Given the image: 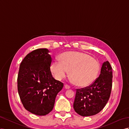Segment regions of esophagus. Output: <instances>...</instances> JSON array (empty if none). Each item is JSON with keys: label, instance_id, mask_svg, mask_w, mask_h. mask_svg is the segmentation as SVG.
I'll return each instance as SVG.
<instances>
[{"label": "esophagus", "instance_id": "34e87169", "mask_svg": "<svg viewBox=\"0 0 129 129\" xmlns=\"http://www.w3.org/2000/svg\"><path fill=\"white\" fill-rule=\"evenodd\" d=\"M65 88L67 89H69L70 88V87L69 86V85H68V84H65Z\"/></svg>", "mask_w": 129, "mask_h": 129}]
</instances>
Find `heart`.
Here are the masks:
<instances>
[{
  "label": "heart",
  "instance_id": "1",
  "mask_svg": "<svg viewBox=\"0 0 129 129\" xmlns=\"http://www.w3.org/2000/svg\"><path fill=\"white\" fill-rule=\"evenodd\" d=\"M60 61L54 60L51 70L59 80L69 75L72 82L78 86L90 84L96 78L100 69L99 62L85 53L79 52H67L59 57Z\"/></svg>",
  "mask_w": 129,
  "mask_h": 129
}]
</instances>
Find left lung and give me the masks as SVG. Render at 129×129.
<instances>
[{
  "instance_id": "8db88e82",
  "label": "left lung",
  "mask_w": 129,
  "mask_h": 129,
  "mask_svg": "<svg viewBox=\"0 0 129 129\" xmlns=\"http://www.w3.org/2000/svg\"><path fill=\"white\" fill-rule=\"evenodd\" d=\"M112 68L108 61L104 62L100 75L91 85L77 89L74 108L83 117L99 113L106 105L110 97L112 87Z\"/></svg>"
}]
</instances>
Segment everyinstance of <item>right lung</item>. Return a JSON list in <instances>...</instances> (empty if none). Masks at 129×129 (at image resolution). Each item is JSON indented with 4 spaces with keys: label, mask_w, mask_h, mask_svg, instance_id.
Returning <instances> with one entry per match:
<instances>
[{
    "label": "right lung",
    "mask_w": 129,
    "mask_h": 129,
    "mask_svg": "<svg viewBox=\"0 0 129 129\" xmlns=\"http://www.w3.org/2000/svg\"><path fill=\"white\" fill-rule=\"evenodd\" d=\"M46 48L29 53L22 60L17 77V89L24 107L30 113L45 115L52 111L63 83L53 77L52 59Z\"/></svg>",
    "instance_id": "1"
}]
</instances>
